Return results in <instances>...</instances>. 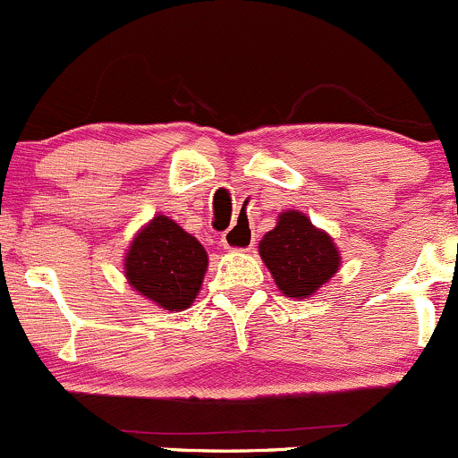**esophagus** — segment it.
<instances>
[{"label":"esophagus","instance_id":"obj_1","mask_svg":"<svg viewBox=\"0 0 458 458\" xmlns=\"http://www.w3.org/2000/svg\"><path fill=\"white\" fill-rule=\"evenodd\" d=\"M255 244V235L249 225H233L227 233L223 235V247L229 250H249Z\"/></svg>","mask_w":458,"mask_h":458}]
</instances>
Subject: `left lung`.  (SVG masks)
<instances>
[{
	"label": "left lung",
	"instance_id": "8db88e82",
	"mask_svg": "<svg viewBox=\"0 0 458 458\" xmlns=\"http://www.w3.org/2000/svg\"><path fill=\"white\" fill-rule=\"evenodd\" d=\"M259 255L277 288L294 299H308L341 267L334 240L297 209L279 214L275 229L259 240Z\"/></svg>",
	"mask_w": 458,
	"mask_h": 458
}]
</instances>
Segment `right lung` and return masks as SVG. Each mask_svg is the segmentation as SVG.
I'll return each mask as SVG.
<instances>
[{
    "mask_svg": "<svg viewBox=\"0 0 458 458\" xmlns=\"http://www.w3.org/2000/svg\"><path fill=\"white\" fill-rule=\"evenodd\" d=\"M208 250L168 216H155L132 238L124 273L132 288L157 306L181 312L190 308L208 270Z\"/></svg>",
    "mask_w": 458,
    "mask_h": 458,
    "instance_id": "1",
    "label": "right lung"
}]
</instances>
